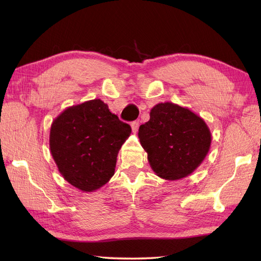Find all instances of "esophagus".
<instances>
[{"label":"esophagus","mask_w":261,"mask_h":261,"mask_svg":"<svg viewBox=\"0 0 261 261\" xmlns=\"http://www.w3.org/2000/svg\"><path fill=\"white\" fill-rule=\"evenodd\" d=\"M130 126H132L133 132L136 133V132L138 130V127H139V121H134V122H132Z\"/></svg>","instance_id":"obj_1"}]
</instances>
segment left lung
<instances>
[{"label":"left lung","mask_w":261,"mask_h":261,"mask_svg":"<svg viewBox=\"0 0 261 261\" xmlns=\"http://www.w3.org/2000/svg\"><path fill=\"white\" fill-rule=\"evenodd\" d=\"M138 137L158 176L174 180L199 167L206 158L211 133L200 116L172 102L154 106Z\"/></svg>","instance_id":"left-lung-1"}]
</instances>
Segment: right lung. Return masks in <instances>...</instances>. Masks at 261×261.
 I'll list each match as a JSON object with an SVG mask.
<instances>
[{"label": "right lung", "mask_w": 261, "mask_h": 261, "mask_svg": "<svg viewBox=\"0 0 261 261\" xmlns=\"http://www.w3.org/2000/svg\"><path fill=\"white\" fill-rule=\"evenodd\" d=\"M132 133L100 99L67 108L51 125L50 150L70 185L93 192L113 175L117 153Z\"/></svg>", "instance_id": "right-lung-1"}]
</instances>
